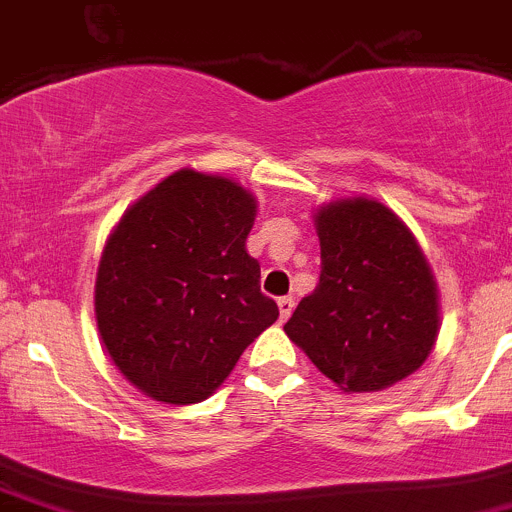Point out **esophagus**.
I'll return each instance as SVG.
<instances>
[{
  "instance_id": "obj_1",
  "label": "esophagus",
  "mask_w": 512,
  "mask_h": 512,
  "mask_svg": "<svg viewBox=\"0 0 512 512\" xmlns=\"http://www.w3.org/2000/svg\"><path fill=\"white\" fill-rule=\"evenodd\" d=\"M277 307H280V320L285 322L287 317L292 315V310H295V297H290V295L280 297V300H277Z\"/></svg>"
}]
</instances>
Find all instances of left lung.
Masks as SVG:
<instances>
[{
    "instance_id": "8db88e82",
    "label": "left lung",
    "mask_w": 512,
    "mask_h": 512,
    "mask_svg": "<svg viewBox=\"0 0 512 512\" xmlns=\"http://www.w3.org/2000/svg\"><path fill=\"white\" fill-rule=\"evenodd\" d=\"M320 282L285 332L345 393H375L418 370L438 337V290L395 212L345 200L315 217Z\"/></svg>"
}]
</instances>
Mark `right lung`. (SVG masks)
Segmentation results:
<instances>
[{
  "label": "right lung",
  "instance_id": "obj_1",
  "mask_svg": "<svg viewBox=\"0 0 512 512\" xmlns=\"http://www.w3.org/2000/svg\"><path fill=\"white\" fill-rule=\"evenodd\" d=\"M255 197L180 170L124 212L94 285L104 347L127 380L167 405L200 403L277 320L245 242Z\"/></svg>",
  "mask_w": 512,
  "mask_h": 512
}]
</instances>
